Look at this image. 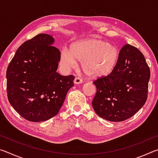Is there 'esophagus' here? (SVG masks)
Wrapping results in <instances>:
<instances>
[{"label": "esophagus", "mask_w": 158, "mask_h": 158, "mask_svg": "<svg viewBox=\"0 0 158 158\" xmlns=\"http://www.w3.org/2000/svg\"><path fill=\"white\" fill-rule=\"evenodd\" d=\"M82 82H83V80L81 79H80L79 77H76V78L74 80V83L75 84H81Z\"/></svg>", "instance_id": "34e87169"}]
</instances>
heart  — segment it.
<instances>
[{"instance_id":"b5f03b06","label":"heart","mask_w":158,"mask_h":158,"mask_svg":"<svg viewBox=\"0 0 158 158\" xmlns=\"http://www.w3.org/2000/svg\"><path fill=\"white\" fill-rule=\"evenodd\" d=\"M119 51L116 45L103 40L89 38L76 42L70 51L61 50L60 62L66 69L74 68L77 60L81 62V68L88 77L100 78L108 75L116 66Z\"/></svg>"}]
</instances>
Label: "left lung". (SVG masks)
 Masks as SVG:
<instances>
[{
    "label": "left lung",
    "instance_id": "left-lung-1",
    "mask_svg": "<svg viewBox=\"0 0 158 158\" xmlns=\"http://www.w3.org/2000/svg\"><path fill=\"white\" fill-rule=\"evenodd\" d=\"M150 76L143 53L135 47L125 44L114 70L93 81L97 89L92 102L95 113L111 122L133 116L147 100Z\"/></svg>",
    "mask_w": 158,
    "mask_h": 158
}]
</instances>
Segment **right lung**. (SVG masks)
<instances>
[{
	"mask_svg": "<svg viewBox=\"0 0 158 158\" xmlns=\"http://www.w3.org/2000/svg\"><path fill=\"white\" fill-rule=\"evenodd\" d=\"M53 42L50 35H37L18 48L7 67V98L15 110L29 121L55 116L74 85L73 75L56 72L60 53L52 46Z\"/></svg>",
	"mask_w": 158,
	"mask_h": 158,
	"instance_id": "right-lung-1",
	"label": "right lung"
}]
</instances>
